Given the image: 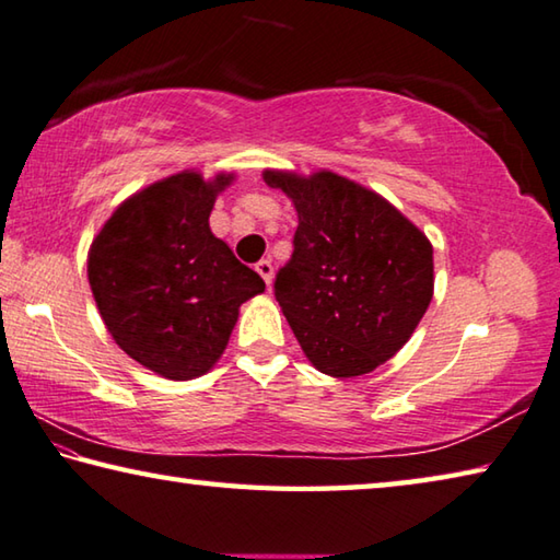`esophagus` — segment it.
<instances>
[{
	"label": "esophagus",
	"mask_w": 560,
	"mask_h": 560,
	"mask_svg": "<svg viewBox=\"0 0 560 560\" xmlns=\"http://www.w3.org/2000/svg\"><path fill=\"white\" fill-rule=\"evenodd\" d=\"M255 270H258V275L265 280V285H270V282H272V262L268 258H262V260L255 262Z\"/></svg>",
	"instance_id": "1"
}]
</instances>
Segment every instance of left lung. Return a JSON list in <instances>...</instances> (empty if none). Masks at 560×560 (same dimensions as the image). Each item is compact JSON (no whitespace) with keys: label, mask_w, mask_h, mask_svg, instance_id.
I'll list each match as a JSON object with an SVG mask.
<instances>
[{"label":"left lung","mask_w":560,"mask_h":560,"mask_svg":"<svg viewBox=\"0 0 560 560\" xmlns=\"http://www.w3.org/2000/svg\"><path fill=\"white\" fill-rule=\"evenodd\" d=\"M298 209L275 300L312 366L351 378L384 364L433 300V245L378 194L345 176L265 172Z\"/></svg>","instance_id":"1"}]
</instances>
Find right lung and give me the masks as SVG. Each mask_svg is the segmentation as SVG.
Wrapping results in <instances>:
<instances>
[{"label":"right lung","mask_w":560,"mask_h":560,"mask_svg":"<svg viewBox=\"0 0 560 560\" xmlns=\"http://www.w3.org/2000/svg\"><path fill=\"white\" fill-rule=\"evenodd\" d=\"M231 174L184 172L117 209L88 253V280L107 331L127 357L174 381L201 376L223 354L262 278L209 229Z\"/></svg>","instance_id":"add662e5"}]
</instances>
